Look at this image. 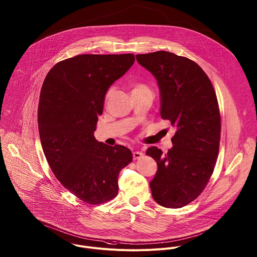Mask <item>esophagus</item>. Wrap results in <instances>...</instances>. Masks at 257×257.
Wrapping results in <instances>:
<instances>
[{
	"instance_id": "34e87169",
	"label": "esophagus",
	"mask_w": 257,
	"mask_h": 257,
	"mask_svg": "<svg viewBox=\"0 0 257 257\" xmlns=\"http://www.w3.org/2000/svg\"><path fill=\"white\" fill-rule=\"evenodd\" d=\"M144 156V154L142 153V152H140V151H134L133 152V158L134 159H140V158H142Z\"/></svg>"
}]
</instances>
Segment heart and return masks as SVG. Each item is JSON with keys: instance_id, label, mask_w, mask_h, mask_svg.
I'll return each mask as SVG.
<instances>
[{"instance_id": "b5f03b06", "label": "heart", "mask_w": 257, "mask_h": 257, "mask_svg": "<svg viewBox=\"0 0 257 257\" xmlns=\"http://www.w3.org/2000/svg\"><path fill=\"white\" fill-rule=\"evenodd\" d=\"M147 90H150L149 88H148V86H146L145 84H142V83H137V84H135L134 86H133V90H132V94L133 93H136V92H141V91H147ZM112 92V90L110 89L108 92H107V94H106V98L110 95V93Z\"/></svg>"}]
</instances>
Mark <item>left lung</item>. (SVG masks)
Returning <instances> with one entry per match:
<instances>
[{"mask_svg":"<svg viewBox=\"0 0 257 257\" xmlns=\"http://www.w3.org/2000/svg\"><path fill=\"white\" fill-rule=\"evenodd\" d=\"M136 60L156 78L160 115L176 129L166 154L155 146L146 151L158 166L152 196L163 207L180 208L200 195L216 164L221 132L216 93L201 67L186 57L157 51Z\"/></svg>","mask_w":257,"mask_h":257,"instance_id":"left-lung-1","label":"left lung"}]
</instances>
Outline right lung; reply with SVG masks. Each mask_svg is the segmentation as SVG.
<instances>
[{"instance_id":"1","label":"right lung","mask_w":257,"mask_h":257,"mask_svg":"<svg viewBox=\"0 0 257 257\" xmlns=\"http://www.w3.org/2000/svg\"><path fill=\"white\" fill-rule=\"evenodd\" d=\"M133 54H84L57 63L40 93L38 126L54 175L88 204H101L118 193L120 171L131 151L98 142L94 131L109 87L133 65Z\"/></svg>"}]
</instances>
